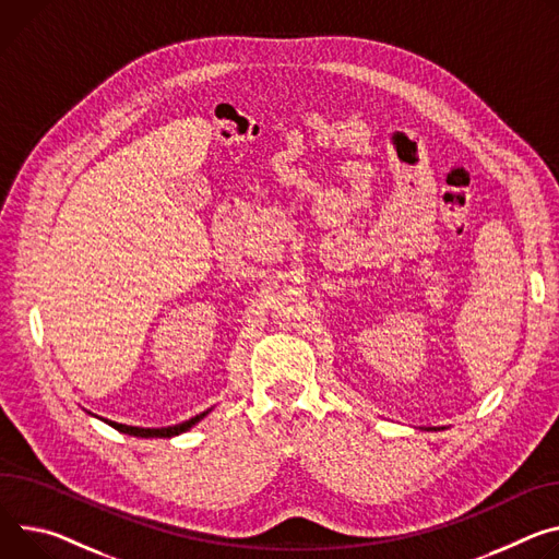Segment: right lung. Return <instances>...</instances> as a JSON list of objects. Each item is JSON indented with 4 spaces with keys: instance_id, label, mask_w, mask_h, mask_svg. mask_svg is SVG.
<instances>
[{
    "instance_id": "add662e5",
    "label": "right lung",
    "mask_w": 559,
    "mask_h": 559,
    "mask_svg": "<svg viewBox=\"0 0 559 559\" xmlns=\"http://www.w3.org/2000/svg\"><path fill=\"white\" fill-rule=\"evenodd\" d=\"M210 413H212V411H205V413H200V415L191 417L189 421H182V424H176V426H167V428H138V426H124V424H118V421H109V419H103V417H97V419H103L105 424H109L111 428H116V430H120V432H124V435L151 439V437H176V435H180V432H187L191 426H195L202 417H207Z\"/></svg>"
}]
</instances>
